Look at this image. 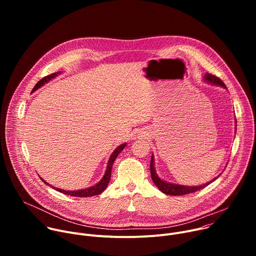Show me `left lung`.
Segmentation results:
<instances>
[{"mask_svg":"<svg viewBox=\"0 0 256 256\" xmlns=\"http://www.w3.org/2000/svg\"><path fill=\"white\" fill-rule=\"evenodd\" d=\"M204 80L208 83H212V84H214V85H218V86H222V87H225V84L224 82L220 79L216 77L214 75H212V74H208V72H206V74L204 75ZM150 170H151V177H152V180L155 184V186L159 188V190H161L163 194H169V196H184V194H192V192H196L198 190H200L202 188H206V186H208L210 184H212V182L214 180H216L218 176H216V178H214L212 181H208V184H202V186H179V184H169V182H166L162 179H160V177H158V175L156 174V170L154 168V157L152 156L151 158V163H150Z\"/></svg>","mask_w":256,"mask_h":256,"instance_id":"8db88e82","label":"left lung"}]
</instances>
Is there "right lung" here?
Here are the masks:
<instances>
[{
  "instance_id": "1",
  "label": "right lung",
  "mask_w": 256,
  "mask_h": 256,
  "mask_svg": "<svg viewBox=\"0 0 256 256\" xmlns=\"http://www.w3.org/2000/svg\"><path fill=\"white\" fill-rule=\"evenodd\" d=\"M60 74V72H52V74L42 78L40 81L38 82V84H36L33 88L32 91H35L38 90V88H40L42 85H44L46 83H48L50 80L54 79V77H56L58 75ZM126 146V144H120V147H118L114 152L112 154L110 158H109V161H108V164H107V168H106V171H105V174L103 176V178L98 182L97 184L91 186V188H88L86 190H60V188H56L58 192L64 194H66V196H78V198H87V196H97V194H100L102 192H104V190L107 188L108 184H109V180H110V177H112V165H114V160L116 159V157L118 156V154L124 149V147ZM44 180V179H42ZM44 184H48L46 181H44ZM50 186V184H48Z\"/></svg>"
}]
</instances>
